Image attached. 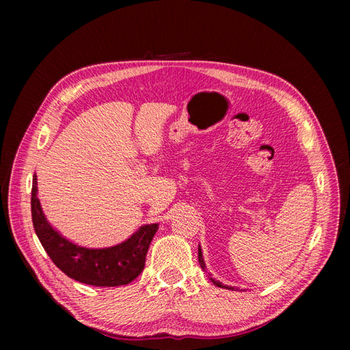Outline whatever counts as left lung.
I'll return each mask as SVG.
<instances>
[{
  "instance_id": "1",
  "label": "left lung",
  "mask_w": 350,
  "mask_h": 350,
  "mask_svg": "<svg viewBox=\"0 0 350 350\" xmlns=\"http://www.w3.org/2000/svg\"><path fill=\"white\" fill-rule=\"evenodd\" d=\"M198 262H200V266H201V269H203L204 271H206V264H204V260H203V254H201V247H198ZM211 282H213L216 286H219V288H224V289H229V291H239V289H237V288H234V286H226V284H221L219 280H215L213 278L210 279Z\"/></svg>"
}]
</instances>
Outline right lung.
<instances>
[{"instance_id":"1","label":"right lung","mask_w":350,"mask_h":350,"mask_svg":"<svg viewBox=\"0 0 350 350\" xmlns=\"http://www.w3.org/2000/svg\"><path fill=\"white\" fill-rule=\"evenodd\" d=\"M36 175L31 185V220L36 235L55 266L68 278L92 286H122L144 269L146 256L157 225H144L125 242L111 248L90 250L70 242L49 225L38 198Z\"/></svg>"}]
</instances>
